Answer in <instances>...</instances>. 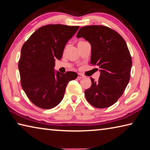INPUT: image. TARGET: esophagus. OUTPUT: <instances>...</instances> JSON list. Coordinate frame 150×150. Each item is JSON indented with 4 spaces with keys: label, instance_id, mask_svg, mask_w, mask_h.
I'll use <instances>...</instances> for the list:
<instances>
[{
    "label": "esophagus",
    "instance_id": "1",
    "mask_svg": "<svg viewBox=\"0 0 150 150\" xmlns=\"http://www.w3.org/2000/svg\"><path fill=\"white\" fill-rule=\"evenodd\" d=\"M84 78V76L82 75V74H78V78H79V79H81V78Z\"/></svg>",
    "mask_w": 150,
    "mask_h": 150
}]
</instances>
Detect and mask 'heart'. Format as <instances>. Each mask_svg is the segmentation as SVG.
I'll list each match as a JSON object with an SVG mask.
<instances>
[{
	"label": "heart",
	"mask_w": 150,
	"mask_h": 150,
	"mask_svg": "<svg viewBox=\"0 0 150 150\" xmlns=\"http://www.w3.org/2000/svg\"><path fill=\"white\" fill-rule=\"evenodd\" d=\"M84 42H85V41H80L79 43H78V44H80V43H84Z\"/></svg>",
	"instance_id": "heart-1"
}]
</instances>
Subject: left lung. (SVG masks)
<instances>
[{"label":"left lung","instance_id":"8db88e82","mask_svg":"<svg viewBox=\"0 0 150 150\" xmlns=\"http://www.w3.org/2000/svg\"><path fill=\"white\" fill-rule=\"evenodd\" d=\"M76 37L90 43V62L98 66L100 72L97 82L91 78V87L84 91L86 99L97 108L112 105L130 80L132 59L127 43L117 31L103 25L81 28Z\"/></svg>","mask_w":150,"mask_h":150}]
</instances>
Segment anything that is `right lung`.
<instances>
[{
    "mask_svg": "<svg viewBox=\"0 0 150 150\" xmlns=\"http://www.w3.org/2000/svg\"><path fill=\"white\" fill-rule=\"evenodd\" d=\"M79 26L47 25L37 30L21 49L18 63L21 83L29 99L38 107L49 109L62 100L68 83L78 77L74 72L66 74L54 69L67 42Z\"/></svg>",
    "mask_w": 150,
    "mask_h": 150,
    "instance_id": "1",
    "label": "right lung"
}]
</instances>
